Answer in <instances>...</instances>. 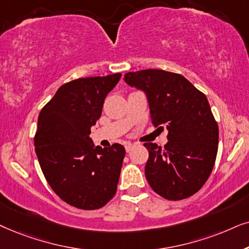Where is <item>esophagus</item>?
Segmentation results:
<instances>
[{
	"instance_id": "34e87169",
	"label": "esophagus",
	"mask_w": 249,
	"mask_h": 249,
	"mask_svg": "<svg viewBox=\"0 0 249 249\" xmlns=\"http://www.w3.org/2000/svg\"><path fill=\"white\" fill-rule=\"evenodd\" d=\"M133 147H134L133 143H131V142H127V143L125 144V150H126V152H130Z\"/></svg>"
}]
</instances>
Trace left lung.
<instances>
[{"label": "left lung", "instance_id": "8db88e82", "mask_svg": "<svg viewBox=\"0 0 249 249\" xmlns=\"http://www.w3.org/2000/svg\"><path fill=\"white\" fill-rule=\"evenodd\" d=\"M124 79L145 92L152 124L168 130L164 148L144 143L148 183L167 200L191 197L210 178L217 155L218 126L206 95L182 75L161 69L126 72Z\"/></svg>", "mask_w": 249, "mask_h": 249}]
</instances>
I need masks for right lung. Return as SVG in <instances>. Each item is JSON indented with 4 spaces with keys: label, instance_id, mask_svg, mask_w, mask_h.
<instances>
[{
    "label": "right lung",
    "instance_id": "1",
    "mask_svg": "<svg viewBox=\"0 0 249 249\" xmlns=\"http://www.w3.org/2000/svg\"><path fill=\"white\" fill-rule=\"evenodd\" d=\"M121 76L66 83L39 112L34 137L39 166L60 199L79 210H99L117 191L125 148H94L89 135Z\"/></svg>",
    "mask_w": 249,
    "mask_h": 249
}]
</instances>
